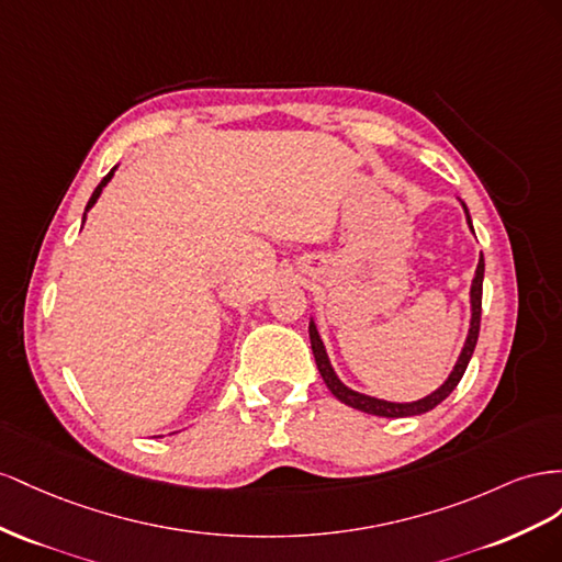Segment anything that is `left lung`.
<instances>
[{
    "instance_id": "obj_1",
    "label": "left lung",
    "mask_w": 562,
    "mask_h": 562,
    "mask_svg": "<svg viewBox=\"0 0 562 562\" xmlns=\"http://www.w3.org/2000/svg\"><path fill=\"white\" fill-rule=\"evenodd\" d=\"M461 202V200H459ZM463 206V214H467V223L469 228L473 231V223H471V214L467 210V204L461 202ZM483 278H485V259L483 254H480L477 259V268H475V276H473V282H471V325H469V334H467V341H463V348L459 352V358L452 367L450 376L445 379L442 386H438L432 393H428L426 397L422 400H414V403H391V400H381V397H374V395H367V393H360V391H352L348 389L346 383L336 376L334 367L329 362V356H327V348L323 344V339H319V331H317V325L315 319L311 317V325H308V334H311V346H313V356H315V362H317V370H319V376H323V381L327 383V389L331 391V395L336 400H341L344 405L352 407V409H360L364 414H372V416H386V419H400V416H416V414H426L430 412L432 407H438L442 400L450 395L457 383L461 381L463 372H467V367L471 362V356L475 350V344H477V334H480V313H483Z\"/></svg>"
}]
</instances>
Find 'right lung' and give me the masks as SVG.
Listing matches in <instances>:
<instances>
[{
    "mask_svg": "<svg viewBox=\"0 0 562 562\" xmlns=\"http://www.w3.org/2000/svg\"><path fill=\"white\" fill-rule=\"evenodd\" d=\"M115 171H117V165L110 169V173L105 176V179H103V181H101L99 186H95V190H93V195H91V198H89V202H87V210H85V218H82V223L87 221V212H89V210H91V206L95 204V200H99V198H101V192H103V188H105V186L110 183V179H112V176H115Z\"/></svg>",
    "mask_w": 562,
    "mask_h": 562,
    "instance_id": "1",
    "label": "right lung"
}]
</instances>
